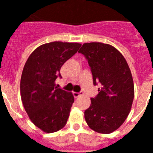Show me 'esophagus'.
Segmentation results:
<instances>
[{
  "instance_id": "obj_1",
  "label": "esophagus",
  "mask_w": 153,
  "mask_h": 153,
  "mask_svg": "<svg viewBox=\"0 0 153 153\" xmlns=\"http://www.w3.org/2000/svg\"><path fill=\"white\" fill-rule=\"evenodd\" d=\"M83 94H84V93L82 92V91H80V92H74L73 93L74 97H75V98L79 97L80 96H81V95H83Z\"/></svg>"
}]
</instances>
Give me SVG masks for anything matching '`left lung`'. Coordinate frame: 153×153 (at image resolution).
I'll use <instances>...</instances> for the list:
<instances>
[{
  "label": "left lung",
  "instance_id": "8db88e82",
  "mask_svg": "<svg viewBox=\"0 0 153 153\" xmlns=\"http://www.w3.org/2000/svg\"><path fill=\"white\" fill-rule=\"evenodd\" d=\"M78 53L88 60L94 85H101L85 110V121L94 131L110 134L124 123L131 111L134 97L131 70L122 54L109 44L85 43Z\"/></svg>",
  "mask_w": 153,
  "mask_h": 153
}]
</instances>
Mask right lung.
<instances>
[{
	"mask_svg": "<svg viewBox=\"0 0 153 153\" xmlns=\"http://www.w3.org/2000/svg\"><path fill=\"white\" fill-rule=\"evenodd\" d=\"M81 46L78 43L54 41L41 45L27 59L20 81L22 104L34 125L46 133H53L65 125L74 97L56 87L62 78V65Z\"/></svg>",
	"mask_w": 153,
	"mask_h": 153,
	"instance_id": "right-lung-1",
	"label": "right lung"
}]
</instances>
